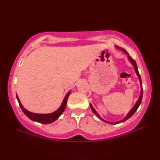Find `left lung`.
Listing matches in <instances>:
<instances>
[{
  "instance_id": "8db88e82",
  "label": "left lung",
  "mask_w": 160,
  "mask_h": 160,
  "mask_svg": "<svg viewBox=\"0 0 160 160\" xmlns=\"http://www.w3.org/2000/svg\"><path fill=\"white\" fill-rule=\"evenodd\" d=\"M116 48H117V49H119L121 50V51H122V52H123L124 54H128V60H129V61H130V62H131V64H132V65H133V67H134L135 71V73H136L137 76H138V79H139L140 84H141V93H140V96H139L138 99V100H137V102H135V104L134 105V106H133L132 108L130 109V111H129V112L128 113V114H127V115L125 116V117H124V119H122V120H119V121H117V122H108V121H106V120L103 119L101 117H100L99 113H98L97 112V111H96L95 109L94 108V107L92 106V105L91 103L89 104V105H90V108H91V109H92V112H93L94 113H95V114L96 116H97V117H98V118H99L100 119H101L102 121H103L104 122H106V123L111 124H117L122 123V122H125L126 120H128V119H129V118H130L131 117H132V116L135 113V111H137V109L138 108V107H139L140 105H141V100H142V98H143V88H142L141 78V76H140V74H139L138 70V67H137V64H136V62H135V61L134 60H133V59H132V58H131V57H130V55H129V54L128 53V52H127V51H126L125 49H123V48H121V47H117V46H116Z\"/></svg>"
}]
</instances>
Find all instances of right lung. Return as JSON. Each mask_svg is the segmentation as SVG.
<instances>
[{"mask_svg":"<svg viewBox=\"0 0 160 160\" xmlns=\"http://www.w3.org/2000/svg\"><path fill=\"white\" fill-rule=\"evenodd\" d=\"M71 92V91H69L66 94V95L65 96L64 99L62 100V104H61V106L60 107H59V108L57 109V110L55 111H54V112L50 113H36L30 112V111H28L27 109L24 108L23 106L20 102V100H19L17 95V99L18 100L19 106H20V108H22V110L24 113H25L30 119H31L34 122H39V123L41 124H50L54 122V121H56V120L60 117V115L63 113V111H65V107H66L68 98Z\"/></svg>","mask_w":160,"mask_h":160,"instance_id":"1","label":"right lung"}]
</instances>
